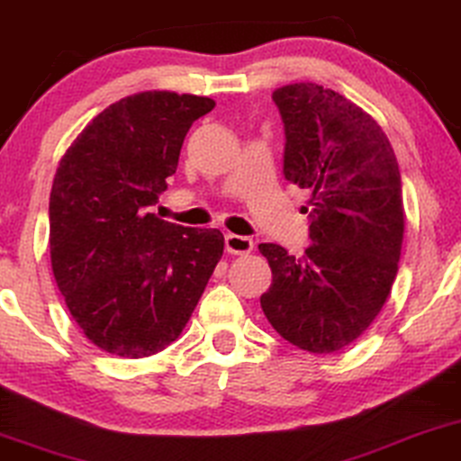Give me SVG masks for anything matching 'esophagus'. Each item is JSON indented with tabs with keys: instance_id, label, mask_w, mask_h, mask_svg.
Wrapping results in <instances>:
<instances>
[{
	"instance_id": "esophagus-1",
	"label": "esophagus",
	"mask_w": 461,
	"mask_h": 461,
	"mask_svg": "<svg viewBox=\"0 0 461 461\" xmlns=\"http://www.w3.org/2000/svg\"><path fill=\"white\" fill-rule=\"evenodd\" d=\"M255 249V244L247 236L238 234H227L225 236V250L231 255H247Z\"/></svg>"
}]
</instances>
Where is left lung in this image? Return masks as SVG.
I'll return each mask as SVG.
<instances>
[{"label":"left lung","mask_w":461,"mask_h":461,"mask_svg":"<svg viewBox=\"0 0 461 461\" xmlns=\"http://www.w3.org/2000/svg\"><path fill=\"white\" fill-rule=\"evenodd\" d=\"M274 101L285 122V176L312 192V244L299 259L259 244L272 267L261 308L288 343L333 354L371 327L394 285L401 170L375 118L339 92L299 82L276 90Z\"/></svg>","instance_id":"8db88e82"}]
</instances>
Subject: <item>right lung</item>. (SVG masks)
Instances as JSON below:
<instances>
[{"instance_id": "right-lung-1", "label": "right lung", "mask_w": 461, "mask_h": 461, "mask_svg": "<svg viewBox=\"0 0 461 461\" xmlns=\"http://www.w3.org/2000/svg\"><path fill=\"white\" fill-rule=\"evenodd\" d=\"M208 96L147 90L103 109L60 158L50 192L54 280L82 333L122 358L185 329L223 255L219 230L151 212Z\"/></svg>"}]
</instances>
